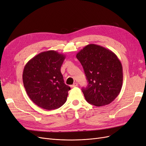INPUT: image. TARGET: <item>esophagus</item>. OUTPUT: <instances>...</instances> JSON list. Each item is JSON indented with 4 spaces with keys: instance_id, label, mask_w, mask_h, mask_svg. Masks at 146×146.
Masks as SVG:
<instances>
[{
    "instance_id": "esophagus-1",
    "label": "esophagus",
    "mask_w": 146,
    "mask_h": 146,
    "mask_svg": "<svg viewBox=\"0 0 146 146\" xmlns=\"http://www.w3.org/2000/svg\"><path fill=\"white\" fill-rule=\"evenodd\" d=\"M78 84L77 83H76V82H75V83H74L73 84V85H72L71 86H70V87H71L72 88H74V87H78Z\"/></svg>"
}]
</instances>
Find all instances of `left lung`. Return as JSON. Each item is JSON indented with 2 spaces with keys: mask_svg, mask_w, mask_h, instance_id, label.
<instances>
[{
  "mask_svg": "<svg viewBox=\"0 0 146 146\" xmlns=\"http://www.w3.org/2000/svg\"><path fill=\"white\" fill-rule=\"evenodd\" d=\"M76 56L88 82L87 87L82 89L86 101L97 107L110 104L123 86V66L117 56L109 49L91 44Z\"/></svg>",
  "mask_w": 146,
  "mask_h": 146,
  "instance_id": "1",
  "label": "left lung"
}]
</instances>
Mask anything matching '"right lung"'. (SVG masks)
<instances>
[{"mask_svg": "<svg viewBox=\"0 0 146 146\" xmlns=\"http://www.w3.org/2000/svg\"><path fill=\"white\" fill-rule=\"evenodd\" d=\"M65 56L54 50L40 53L23 68L22 79L28 96L37 106L48 110L58 109L66 102L70 87L60 72Z\"/></svg>", "mask_w": 146, "mask_h": 146, "instance_id": "right-lung-1", "label": "right lung"}]
</instances>
